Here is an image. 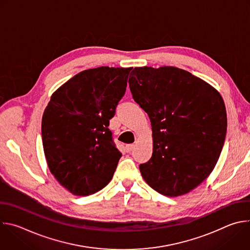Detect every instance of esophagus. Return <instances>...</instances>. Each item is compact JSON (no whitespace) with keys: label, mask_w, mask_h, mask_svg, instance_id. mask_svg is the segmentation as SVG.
<instances>
[{"label":"esophagus","mask_w":250,"mask_h":250,"mask_svg":"<svg viewBox=\"0 0 250 250\" xmlns=\"http://www.w3.org/2000/svg\"><path fill=\"white\" fill-rule=\"evenodd\" d=\"M134 147H135V146H134V145H127V146H125V148H126V151H127V152L132 151V150L134 149Z\"/></svg>","instance_id":"esophagus-1"}]
</instances>
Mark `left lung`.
Instances as JSON below:
<instances>
[{
    "mask_svg": "<svg viewBox=\"0 0 250 250\" xmlns=\"http://www.w3.org/2000/svg\"><path fill=\"white\" fill-rule=\"evenodd\" d=\"M128 83L152 126V156L139 165L142 177L164 196L189 193L211 173L225 144L228 121L221 94L172 66L135 67Z\"/></svg>",
    "mask_w": 250,
    "mask_h": 250,
    "instance_id": "8db88e82",
    "label": "left lung"
}]
</instances>
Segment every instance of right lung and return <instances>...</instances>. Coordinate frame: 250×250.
<instances>
[{"mask_svg":"<svg viewBox=\"0 0 250 250\" xmlns=\"http://www.w3.org/2000/svg\"><path fill=\"white\" fill-rule=\"evenodd\" d=\"M130 70H84L52 94L44 110L42 135L48 168L73 195L89 196L112 180L122 153L109 125Z\"/></svg>","mask_w":250,"mask_h":250,"instance_id":"obj_1","label":"right lung"}]
</instances>
